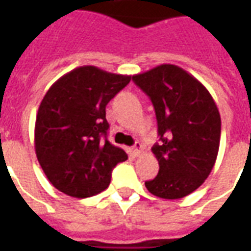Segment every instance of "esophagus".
I'll use <instances>...</instances> for the list:
<instances>
[{
    "mask_svg": "<svg viewBox=\"0 0 251 251\" xmlns=\"http://www.w3.org/2000/svg\"><path fill=\"white\" fill-rule=\"evenodd\" d=\"M131 151L134 153V156H140V153L142 152V144L141 142H136L133 148H131Z\"/></svg>",
    "mask_w": 251,
    "mask_h": 251,
    "instance_id": "1",
    "label": "esophagus"
}]
</instances>
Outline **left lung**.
I'll return each mask as SVG.
<instances>
[{
    "label": "left lung",
    "instance_id": "left-lung-1",
    "mask_svg": "<svg viewBox=\"0 0 251 251\" xmlns=\"http://www.w3.org/2000/svg\"><path fill=\"white\" fill-rule=\"evenodd\" d=\"M151 98L160 142L152 148L160 165L145 181L163 199H180L198 189L214 168L221 142V114L208 90L174 64H161L133 76Z\"/></svg>",
    "mask_w": 251,
    "mask_h": 251
}]
</instances>
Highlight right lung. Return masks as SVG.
Listing matches in <instances>:
<instances>
[{"label": "right lung", "mask_w": 251, "mask_h": 251, "mask_svg": "<svg viewBox=\"0 0 251 251\" xmlns=\"http://www.w3.org/2000/svg\"><path fill=\"white\" fill-rule=\"evenodd\" d=\"M131 76L77 67L52 84L41 100L35 125V151L55 188L83 199L102 192L111 171L127 160L107 140L106 106Z\"/></svg>", "instance_id": "right-lung-1"}]
</instances>
